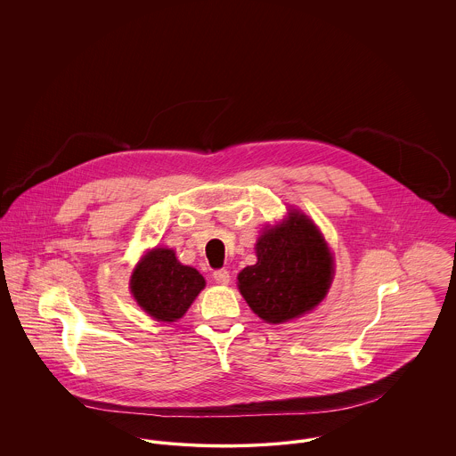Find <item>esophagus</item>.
<instances>
[{
  "label": "esophagus",
  "mask_w": 456,
  "mask_h": 456,
  "mask_svg": "<svg viewBox=\"0 0 456 456\" xmlns=\"http://www.w3.org/2000/svg\"><path fill=\"white\" fill-rule=\"evenodd\" d=\"M212 275H214V281H216L217 284H228V282H230V272H228L226 268L216 270Z\"/></svg>",
  "instance_id": "1"
}]
</instances>
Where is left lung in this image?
Listing matches in <instances>:
<instances>
[{
    "label": "left lung",
    "mask_w": 456,
    "mask_h": 456,
    "mask_svg": "<svg viewBox=\"0 0 456 456\" xmlns=\"http://www.w3.org/2000/svg\"><path fill=\"white\" fill-rule=\"evenodd\" d=\"M258 261L239 273V289L255 314L277 325L300 318L323 300L333 279V256L318 226L302 212L263 230Z\"/></svg>",
    "instance_id": "1"
}]
</instances>
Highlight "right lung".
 <instances>
[{
	"label": "right lung",
	"instance_id": "obj_1",
	"mask_svg": "<svg viewBox=\"0 0 456 456\" xmlns=\"http://www.w3.org/2000/svg\"><path fill=\"white\" fill-rule=\"evenodd\" d=\"M130 288L136 304L151 318L172 323L186 314L205 288V279L196 268L177 260L174 249L154 248L134 266Z\"/></svg>",
	"mask_w": 456,
	"mask_h": 456
}]
</instances>
